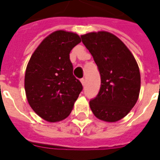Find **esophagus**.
Instances as JSON below:
<instances>
[{
  "label": "esophagus",
  "instance_id": "esophagus-1",
  "mask_svg": "<svg viewBox=\"0 0 160 160\" xmlns=\"http://www.w3.org/2000/svg\"><path fill=\"white\" fill-rule=\"evenodd\" d=\"M80 82H81V84L83 85V86H85V80L84 79V78H82V79H80Z\"/></svg>",
  "mask_w": 160,
  "mask_h": 160
}]
</instances>
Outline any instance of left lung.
<instances>
[{"instance_id":"1","label":"left lung","mask_w":160,"mask_h":160,"mask_svg":"<svg viewBox=\"0 0 160 160\" xmlns=\"http://www.w3.org/2000/svg\"><path fill=\"white\" fill-rule=\"evenodd\" d=\"M100 74V91L90 106L98 119L116 122L126 116L139 98L140 73L134 55L117 36L107 31L81 36Z\"/></svg>"}]
</instances>
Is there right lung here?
<instances>
[{"label": "right lung", "mask_w": 160, "mask_h": 160, "mask_svg": "<svg viewBox=\"0 0 160 160\" xmlns=\"http://www.w3.org/2000/svg\"><path fill=\"white\" fill-rule=\"evenodd\" d=\"M80 41L77 34L55 31L44 39L29 60L25 75L26 98L46 121L65 119L82 91L70 60V51Z\"/></svg>", "instance_id": "add662e5"}]
</instances>
